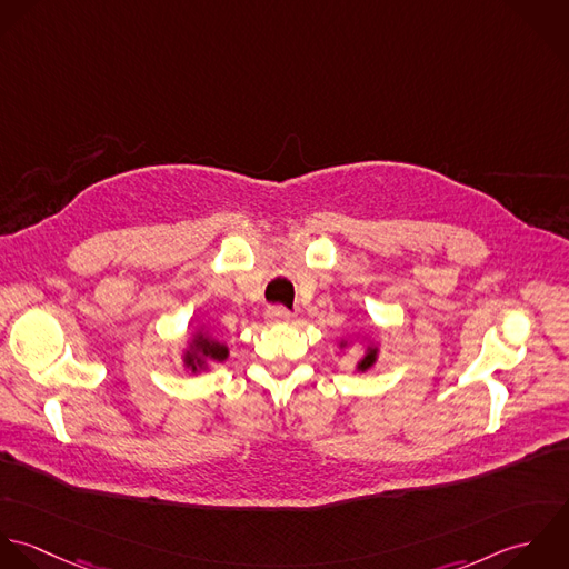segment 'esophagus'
Here are the masks:
<instances>
[{
	"label": "esophagus",
	"mask_w": 569,
	"mask_h": 569,
	"mask_svg": "<svg viewBox=\"0 0 569 569\" xmlns=\"http://www.w3.org/2000/svg\"><path fill=\"white\" fill-rule=\"evenodd\" d=\"M266 321H268L270 326L290 323V321H292V315H290L286 308H281V306H272V308L266 310Z\"/></svg>",
	"instance_id": "34e87169"
}]
</instances>
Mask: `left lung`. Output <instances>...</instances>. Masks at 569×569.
<instances>
[{"mask_svg": "<svg viewBox=\"0 0 569 569\" xmlns=\"http://www.w3.org/2000/svg\"><path fill=\"white\" fill-rule=\"evenodd\" d=\"M356 342H360V356L356 358V362H353V371H369L376 362H378V358H380V345H378V341L373 339V337H369V332H358L356 337ZM349 342H351V339L347 337V339H341L339 341V347L341 349H345V347H349Z\"/></svg>", "mask_w": 569, "mask_h": 569, "instance_id": "8db88e82", "label": "left lung"}]
</instances>
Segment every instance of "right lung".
Here are the masks:
<instances>
[{"instance_id":"add662e5","label":"right lung","mask_w":569,"mask_h":569,"mask_svg":"<svg viewBox=\"0 0 569 569\" xmlns=\"http://www.w3.org/2000/svg\"><path fill=\"white\" fill-rule=\"evenodd\" d=\"M228 353L230 349L227 342L216 339L207 323H198L182 347V367L198 376L209 371L213 362H224Z\"/></svg>"}]
</instances>
